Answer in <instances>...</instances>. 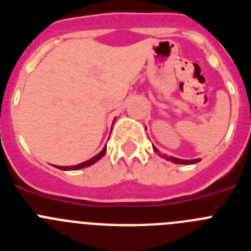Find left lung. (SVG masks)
Instances as JSON below:
<instances>
[{"label":"left lung","mask_w":251,"mask_h":251,"mask_svg":"<svg viewBox=\"0 0 251 251\" xmlns=\"http://www.w3.org/2000/svg\"><path fill=\"white\" fill-rule=\"evenodd\" d=\"M153 150L156 151V152H158V151H157V148L153 147ZM165 158L171 159V161L175 162V163H182V165H191V163H196V162L200 161V159H194V161H186V159H179V158H175V157H167V156H165Z\"/></svg>","instance_id":"1"}]
</instances>
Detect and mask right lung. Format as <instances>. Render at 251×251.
Here are the masks:
<instances>
[{
	"mask_svg": "<svg viewBox=\"0 0 251 251\" xmlns=\"http://www.w3.org/2000/svg\"><path fill=\"white\" fill-rule=\"evenodd\" d=\"M106 152V146L103 148V151H101L99 154H97L95 157H93V158H90L89 161H85L83 162V163H80V165H76V166H72V167H60V166H57V168H60V170H80V168H84V167H89V166H92L93 163H95L97 161H99V159L101 158V157L105 154Z\"/></svg>",
	"mask_w": 251,
	"mask_h": 251,
	"instance_id": "right-lung-1",
	"label": "right lung"
}]
</instances>
